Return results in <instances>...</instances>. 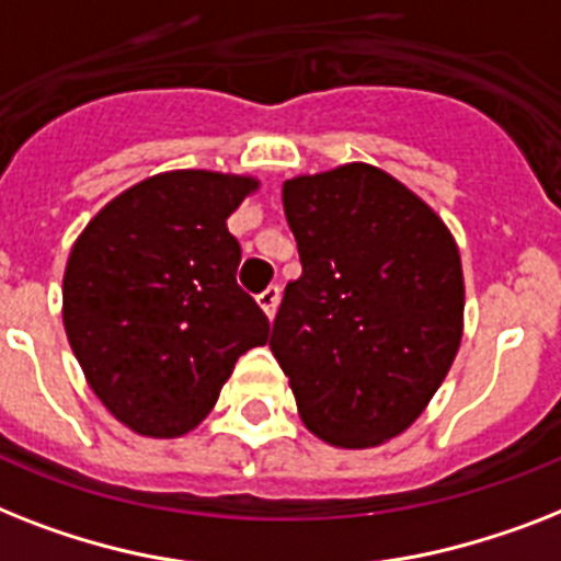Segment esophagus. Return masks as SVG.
Segmentation results:
<instances>
[{"label":"esophagus","mask_w":561,"mask_h":561,"mask_svg":"<svg viewBox=\"0 0 561 561\" xmlns=\"http://www.w3.org/2000/svg\"><path fill=\"white\" fill-rule=\"evenodd\" d=\"M256 299H259V305H262V311H265L267 317L273 320V313H276V305H279V288H276V285H271V288L262 290Z\"/></svg>","instance_id":"obj_1"}]
</instances>
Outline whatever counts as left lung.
Segmentation results:
<instances>
[{
    "instance_id": "obj_1",
    "label": "left lung",
    "mask_w": 561,
    "mask_h": 561,
    "mask_svg": "<svg viewBox=\"0 0 561 561\" xmlns=\"http://www.w3.org/2000/svg\"><path fill=\"white\" fill-rule=\"evenodd\" d=\"M302 276L288 282L271 352L305 426L366 449L409 430L444 383L463 331L453 233L368 163L285 181Z\"/></svg>"
}]
</instances>
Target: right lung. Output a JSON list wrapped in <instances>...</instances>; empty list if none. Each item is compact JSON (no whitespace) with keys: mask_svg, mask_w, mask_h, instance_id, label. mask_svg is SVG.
Returning a JSON list of instances; mask_svg holds the SVG:
<instances>
[{"mask_svg":"<svg viewBox=\"0 0 561 561\" xmlns=\"http://www.w3.org/2000/svg\"><path fill=\"white\" fill-rule=\"evenodd\" d=\"M259 181L178 170L129 186L91 218L62 276L68 343L100 403L149 438H178L216 407L236 359L267 343L239 288L227 218Z\"/></svg>","mask_w":561,"mask_h":561,"instance_id":"right-lung-1","label":"right lung"}]
</instances>
